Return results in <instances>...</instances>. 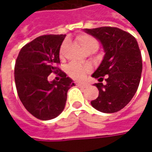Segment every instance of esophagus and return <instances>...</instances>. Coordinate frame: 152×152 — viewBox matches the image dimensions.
I'll return each instance as SVG.
<instances>
[{
	"instance_id": "esophagus-1",
	"label": "esophagus",
	"mask_w": 152,
	"mask_h": 152,
	"mask_svg": "<svg viewBox=\"0 0 152 152\" xmlns=\"http://www.w3.org/2000/svg\"><path fill=\"white\" fill-rule=\"evenodd\" d=\"M76 86H78V87H83V86H84V85H83V84H79V83H78V84L76 83Z\"/></svg>"
}]
</instances>
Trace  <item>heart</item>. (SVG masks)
<instances>
[{
    "mask_svg": "<svg viewBox=\"0 0 152 152\" xmlns=\"http://www.w3.org/2000/svg\"><path fill=\"white\" fill-rule=\"evenodd\" d=\"M76 40L86 53L89 51L95 52L99 46L97 40L88 34H80L76 37ZM66 46V42H64L60 47V56L63 55ZM90 71H91V66L89 65H80L77 63H71L66 67V73L68 74V76L76 81L82 80L86 75V73H88Z\"/></svg>",
    "mask_w": 152,
    "mask_h": 152,
    "instance_id": "1",
    "label": "heart"
}]
</instances>
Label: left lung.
Segmentation results:
<instances>
[{
    "instance_id": "8db88e82",
    "label": "left lung",
    "mask_w": 152,
    "mask_h": 152,
    "mask_svg": "<svg viewBox=\"0 0 152 152\" xmlns=\"http://www.w3.org/2000/svg\"><path fill=\"white\" fill-rule=\"evenodd\" d=\"M100 41L105 55L92 77L99 91L91 102L97 110L106 113H116L125 107L138 89L142 72V60L135 38L122 29L101 27L84 29ZM104 80L105 83H102Z\"/></svg>"
}]
</instances>
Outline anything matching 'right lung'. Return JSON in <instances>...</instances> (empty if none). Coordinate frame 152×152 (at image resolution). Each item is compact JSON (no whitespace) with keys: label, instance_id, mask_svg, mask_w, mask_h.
Returning a JSON list of instances; mask_svg holds the SVG:
<instances>
[{"label":"right lung","instance_id":"add662e5","mask_svg":"<svg viewBox=\"0 0 152 152\" xmlns=\"http://www.w3.org/2000/svg\"><path fill=\"white\" fill-rule=\"evenodd\" d=\"M65 34L42 35L25 45L19 52L14 68L17 92L25 108L35 118L50 120L64 110L67 92L73 81L55 66L60 64V50ZM55 73L59 82H49Z\"/></svg>","mask_w":152,"mask_h":152}]
</instances>
